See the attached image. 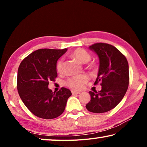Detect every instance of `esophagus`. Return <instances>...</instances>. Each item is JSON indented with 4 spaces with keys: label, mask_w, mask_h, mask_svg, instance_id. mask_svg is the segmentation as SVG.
<instances>
[{
    "label": "esophagus",
    "mask_w": 147,
    "mask_h": 147,
    "mask_svg": "<svg viewBox=\"0 0 147 147\" xmlns=\"http://www.w3.org/2000/svg\"><path fill=\"white\" fill-rule=\"evenodd\" d=\"M71 93H72V94H73V95H75V94H80V92H76V91H74V90H72Z\"/></svg>",
    "instance_id": "34e87169"
}]
</instances>
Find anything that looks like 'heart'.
<instances>
[{"instance_id": "obj_1", "label": "heart", "mask_w": 147, "mask_h": 147, "mask_svg": "<svg viewBox=\"0 0 147 147\" xmlns=\"http://www.w3.org/2000/svg\"><path fill=\"white\" fill-rule=\"evenodd\" d=\"M72 57L78 59L82 63H87L91 59V55L86 50L78 48L74 50L71 53ZM63 59H60L57 61L56 64V69L58 72L61 73L63 70ZM89 78L86 74H79L69 77L65 81V85L71 89L75 90H80L84 88L85 84L87 83Z\"/></svg>"}]
</instances>
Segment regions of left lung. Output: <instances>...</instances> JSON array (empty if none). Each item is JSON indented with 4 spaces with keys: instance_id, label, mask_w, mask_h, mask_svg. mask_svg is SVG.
I'll return each instance as SVG.
<instances>
[{
    "instance_id": "1",
    "label": "left lung",
    "mask_w": 147,
    "mask_h": 147,
    "mask_svg": "<svg viewBox=\"0 0 147 147\" xmlns=\"http://www.w3.org/2000/svg\"><path fill=\"white\" fill-rule=\"evenodd\" d=\"M99 57L98 77L102 90L89 92L91 100L86 104L88 111L104 113L115 108L124 98L129 84L128 63L125 56L113 45L97 43L89 47Z\"/></svg>"
}]
</instances>
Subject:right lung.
<instances>
[{
    "instance_id": "1",
    "label": "right lung",
    "mask_w": 147,
    "mask_h": 147,
    "mask_svg": "<svg viewBox=\"0 0 147 147\" xmlns=\"http://www.w3.org/2000/svg\"><path fill=\"white\" fill-rule=\"evenodd\" d=\"M67 49H40L26 57L17 74V90L26 107L37 117L53 119L63 113L67 100L71 96L69 89L61 88L57 92L48 88L55 81L57 60Z\"/></svg>"
}]
</instances>
